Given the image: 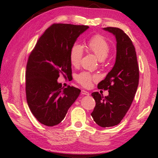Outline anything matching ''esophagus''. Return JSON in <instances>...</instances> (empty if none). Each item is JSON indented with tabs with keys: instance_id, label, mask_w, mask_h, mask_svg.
Returning <instances> with one entry per match:
<instances>
[{
	"instance_id": "34e87169",
	"label": "esophagus",
	"mask_w": 158,
	"mask_h": 158,
	"mask_svg": "<svg viewBox=\"0 0 158 158\" xmlns=\"http://www.w3.org/2000/svg\"><path fill=\"white\" fill-rule=\"evenodd\" d=\"M81 95H89V93L85 91V90H81Z\"/></svg>"
}]
</instances>
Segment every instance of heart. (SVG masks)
<instances>
[{
	"label": "heart",
	"mask_w": 158,
	"mask_h": 158,
	"mask_svg": "<svg viewBox=\"0 0 158 158\" xmlns=\"http://www.w3.org/2000/svg\"><path fill=\"white\" fill-rule=\"evenodd\" d=\"M87 47L90 52L94 54L100 61H104L108 57L110 52V47L106 40L101 35H95L89 40L87 43ZM83 48L79 44H74L69 51V60L72 65L77 67L83 56ZM97 79L95 75L85 73L79 74L76 77V80L84 86H89L93 80Z\"/></svg>",
	"instance_id": "heart-1"
}]
</instances>
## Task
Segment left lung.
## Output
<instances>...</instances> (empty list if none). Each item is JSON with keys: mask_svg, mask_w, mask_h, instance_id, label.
<instances>
[{"mask_svg": "<svg viewBox=\"0 0 158 158\" xmlns=\"http://www.w3.org/2000/svg\"><path fill=\"white\" fill-rule=\"evenodd\" d=\"M103 30L116 37V62L98 85V89L108 90L109 95L104 97L98 92L91 94L96 102L91 116L99 126L109 127L119 124L130 109L137 90L139 72L135 48L130 37L118 28Z\"/></svg>", "mask_w": 158, "mask_h": 158, "instance_id": "obj_1", "label": "left lung"}]
</instances>
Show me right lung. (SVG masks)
Masks as SVG:
<instances>
[{"label": "right lung", "mask_w": 158, "mask_h": 158, "mask_svg": "<svg viewBox=\"0 0 158 158\" xmlns=\"http://www.w3.org/2000/svg\"><path fill=\"white\" fill-rule=\"evenodd\" d=\"M87 26L54 23L45 31L28 57L26 93L32 114L47 126L59 124L75 102L80 90L64 89L58 82L60 74H72L69 51Z\"/></svg>", "instance_id": "obj_1"}]
</instances>
